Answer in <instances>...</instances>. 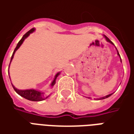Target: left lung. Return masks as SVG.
Returning <instances> with one entry per match:
<instances>
[{"mask_svg": "<svg viewBox=\"0 0 134 134\" xmlns=\"http://www.w3.org/2000/svg\"><path fill=\"white\" fill-rule=\"evenodd\" d=\"M104 37H105V39H106V41H108V42H109V43H110V44H113V43L112 41H110V40L109 38H108V37H107L106 36H104ZM113 45H114V44H113ZM117 54H118V55L119 56V57H120V54H119V53H118V50H117ZM120 58H121V57H120ZM113 93H111V94H109V95H108V96H104V97H102V98H100V100H103V99H105V98H108V97H110V96H111V95H112Z\"/></svg>", "mask_w": 134, "mask_h": 134, "instance_id": "1", "label": "left lung"}]
</instances>
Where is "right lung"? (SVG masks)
<instances>
[{"mask_svg":"<svg viewBox=\"0 0 134 134\" xmlns=\"http://www.w3.org/2000/svg\"><path fill=\"white\" fill-rule=\"evenodd\" d=\"M34 31H35V29H34V28H33V29H31V30L29 31L27 33H26L23 36L22 38L19 41V43H18V44H17L16 49H14V51H13V54H12V57H11V59H10V62H11V61H12V59H13V56H14V54H15V52H16V51H17V49H19V47H21V45L23 44V42L24 41L25 39L27 38L30 35V34L33 33ZM9 66H10V64H9ZM8 69H9V68H8ZM59 74H60V72H58L56 74L55 77H54V79L53 80V81L52 82V83H51V85H51V87H53V86L55 85L56 79H57V77H58ZM8 75H9V72H8ZM11 85H12V86H13L14 90H15L16 93L19 94V96H21V97H23V98H24L27 99V100H29L41 101V100H45V99H47V98L49 96H44V93L41 92V91H38V90H34V89L19 90V89H17L16 87H14V86H13V85L12 84V83H11Z\"/></svg>","mask_w":134,"mask_h":134,"instance_id":"right-lung-1","label":"right lung"}]
</instances>
